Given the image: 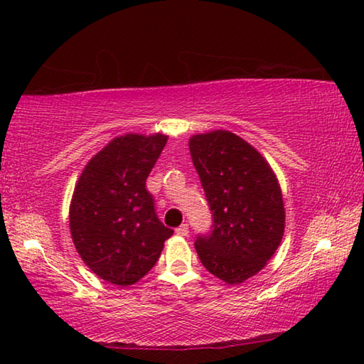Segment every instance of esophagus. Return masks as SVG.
I'll list each match as a JSON object with an SVG mask.
<instances>
[{
	"mask_svg": "<svg viewBox=\"0 0 364 364\" xmlns=\"http://www.w3.org/2000/svg\"><path fill=\"white\" fill-rule=\"evenodd\" d=\"M175 231H176L178 236H188V232H189V228H188V225H181V226H178Z\"/></svg>",
	"mask_w": 364,
	"mask_h": 364,
	"instance_id": "esophagus-1",
	"label": "esophagus"
}]
</instances>
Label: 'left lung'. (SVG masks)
<instances>
[{
    "label": "left lung",
    "instance_id": "1",
    "mask_svg": "<svg viewBox=\"0 0 364 364\" xmlns=\"http://www.w3.org/2000/svg\"><path fill=\"white\" fill-rule=\"evenodd\" d=\"M189 151L213 215V230L194 244L197 255L218 279L241 284L267 267L284 236L279 181L267 159L231 132L194 134Z\"/></svg>",
    "mask_w": 364,
    "mask_h": 364
}]
</instances>
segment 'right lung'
<instances>
[{
    "instance_id": "obj_1",
    "label": "right lung",
    "mask_w": 364,
    "mask_h": 364,
    "mask_svg": "<svg viewBox=\"0 0 364 364\" xmlns=\"http://www.w3.org/2000/svg\"><path fill=\"white\" fill-rule=\"evenodd\" d=\"M168 136L127 133L91 157L73 189L70 234L78 255L101 279L132 286L147 274L173 230L154 210L146 180Z\"/></svg>"
}]
</instances>
